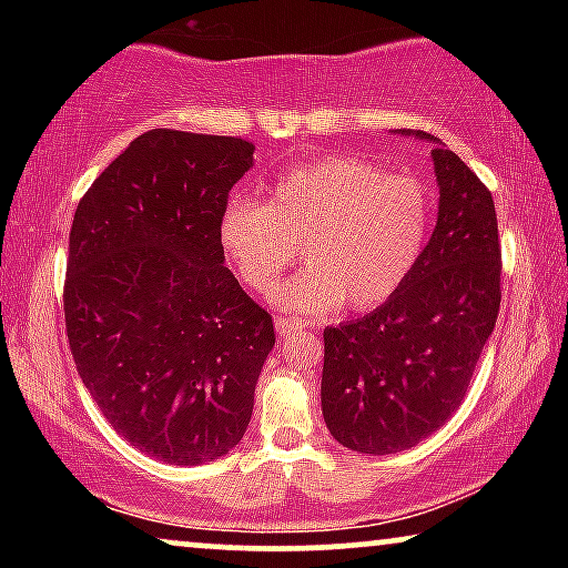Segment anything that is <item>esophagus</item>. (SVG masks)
Instances as JSON below:
<instances>
[{"label":"esophagus","mask_w":568,"mask_h":568,"mask_svg":"<svg viewBox=\"0 0 568 568\" xmlns=\"http://www.w3.org/2000/svg\"><path fill=\"white\" fill-rule=\"evenodd\" d=\"M302 328H305V323H302L300 317H286V315L276 317V331L282 333V336H294V333H300Z\"/></svg>","instance_id":"esophagus-1"}]
</instances>
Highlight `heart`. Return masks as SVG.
<instances>
[{
	"label": "heart",
	"instance_id": "1",
	"mask_svg": "<svg viewBox=\"0 0 568 568\" xmlns=\"http://www.w3.org/2000/svg\"><path fill=\"white\" fill-rule=\"evenodd\" d=\"M434 199L414 175L359 158H325L286 173L263 201L224 209L220 243L247 290L266 294L297 258L307 263L276 290L294 313L323 315L346 302L390 300L422 261Z\"/></svg>",
	"mask_w": 568,
	"mask_h": 568
}]
</instances>
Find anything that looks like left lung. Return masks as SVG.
I'll use <instances>...</instances> for the list:
<instances>
[{"label":"left lung","instance_id":"left-lung-1","mask_svg":"<svg viewBox=\"0 0 568 568\" xmlns=\"http://www.w3.org/2000/svg\"><path fill=\"white\" fill-rule=\"evenodd\" d=\"M432 158L439 216L414 274L375 313L323 331L325 426L364 455L400 453L445 426L499 315L491 191L447 146H434Z\"/></svg>","mask_w":568,"mask_h":568}]
</instances>
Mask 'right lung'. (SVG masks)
<instances>
[{"instance_id":"1","label":"right lung","mask_w":568,"mask_h":568,"mask_svg":"<svg viewBox=\"0 0 568 568\" xmlns=\"http://www.w3.org/2000/svg\"><path fill=\"white\" fill-rule=\"evenodd\" d=\"M253 150L240 136L146 131L95 178L69 232L77 372L108 424L170 465L212 463L243 439L276 344L220 243Z\"/></svg>"}]
</instances>
